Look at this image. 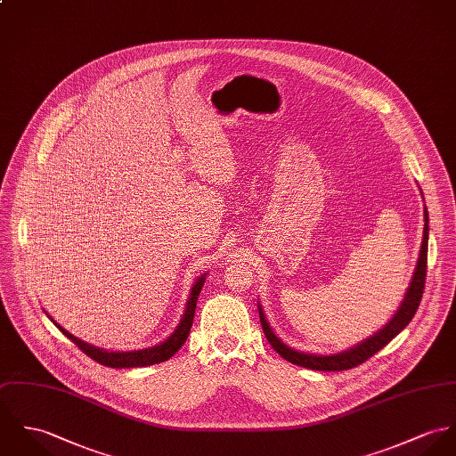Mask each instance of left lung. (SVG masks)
<instances>
[{
    "label": "left lung",
    "instance_id": "left-lung-1",
    "mask_svg": "<svg viewBox=\"0 0 456 456\" xmlns=\"http://www.w3.org/2000/svg\"><path fill=\"white\" fill-rule=\"evenodd\" d=\"M425 216V226H423V240H421V248H419V256L416 261V268H414L413 279L410 282V288L404 294V299L401 303V306L397 308V312L394 314V317L388 321V324H385L378 332H374L373 336H370L368 339L357 343L355 346L343 350L339 354H332V355H315V354H305V352H297L294 348L288 346L275 332L270 328L265 312L261 308V305H257L259 308V321L263 326V332L266 336V339L270 341V345L273 346V350L284 357L286 361H289L290 364L306 368V370H315V371H345V370H352L357 368L359 364H362L364 361H368L370 357H373L378 350H381L385 345H388L399 332L403 331L414 317L423 289H425V277H427V248H428V212L427 208L423 210Z\"/></svg>",
    "mask_w": 456,
    "mask_h": 456
}]
</instances>
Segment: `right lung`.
Listing matches in <instances>:
<instances>
[{"mask_svg":"<svg viewBox=\"0 0 456 456\" xmlns=\"http://www.w3.org/2000/svg\"><path fill=\"white\" fill-rule=\"evenodd\" d=\"M206 282V273H202L197 282L193 284L191 292H190V297H188V303H186V310L183 314V319L179 322V326L174 330V332L167 338L166 341H162L160 345H155V346H150V348H142V350H132V352H110V350H104V348H99V346H94L86 341H82L80 338L73 336L71 332L66 331L61 324H57L48 314V319L62 331L64 336H68L82 352H85L90 359L97 361L99 364L102 366H108V368H118V370H124V368H144V366H153V364H159V362H164L168 361L186 341L190 330H191V324H193V317H195V308H197V299H199V294L202 290V286Z\"/></svg>","mask_w":456,"mask_h":456,"instance_id":"1","label":"right lung"}]
</instances>
